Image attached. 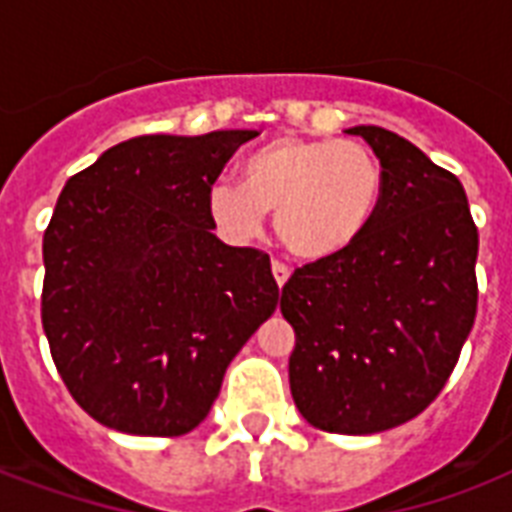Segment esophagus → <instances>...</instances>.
Instances as JSON below:
<instances>
[{
  "mask_svg": "<svg viewBox=\"0 0 512 512\" xmlns=\"http://www.w3.org/2000/svg\"><path fill=\"white\" fill-rule=\"evenodd\" d=\"M271 271H273V279H276V284H279V287H284V284H287L289 281V268L284 263H279V260H273V265H271Z\"/></svg>",
  "mask_w": 512,
  "mask_h": 512,
  "instance_id": "esophagus-1",
  "label": "esophagus"
}]
</instances>
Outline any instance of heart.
I'll return each mask as SVG.
<instances>
[{"label":"heart","mask_w":512,"mask_h":512,"mask_svg":"<svg viewBox=\"0 0 512 512\" xmlns=\"http://www.w3.org/2000/svg\"><path fill=\"white\" fill-rule=\"evenodd\" d=\"M239 183L209 188L212 223L233 241L255 239L273 212L284 247L303 260L348 249L364 233L382 191L374 154L353 140L279 138L241 164Z\"/></svg>","instance_id":"heart-1"}]
</instances>
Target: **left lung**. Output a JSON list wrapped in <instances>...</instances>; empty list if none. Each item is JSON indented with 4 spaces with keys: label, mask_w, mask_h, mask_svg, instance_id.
Instances as JSON below:
<instances>
[{
    "label": "left lung",
    "mask_w": 512,
    "mask_h": 512,
    "mask_svg": "<svg viewBox=\"0 0 512 512\" xmlns=\"http://www.w3.org/2000/svg\"><path fill=\"white\" fill-rule=\"evenodd\" d=\"M382 191L348 249L292 273L289 388L313 428L369 436L425 412L457 366L478 305V228L465 188L396 132L361 124Z\"/></svg>",
    "instance_id": "8db88e82"
}]
</instances>
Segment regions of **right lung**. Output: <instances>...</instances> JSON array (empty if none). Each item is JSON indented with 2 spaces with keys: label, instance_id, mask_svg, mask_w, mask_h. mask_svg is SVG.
Wrapping results in <instances>:
<instances>
[{
  "label": "right lung",
  "instance_id": "obj_1",
  "mask_svg": "<svg viewBox=\"0 0 512 512\" xmlns=\"http://www.w3.org/2000/svg\"><path fill=\"white\" fill-rule=\"evenodd\" d=\"M255 130L140 135L68 177L44 231L42 327L74 401L106 428L183 436L271 319V257L217 239L209 188Z\"/></svg>",
  "mask_w": 512,
  "mask_h": 512
}]
</instances>
